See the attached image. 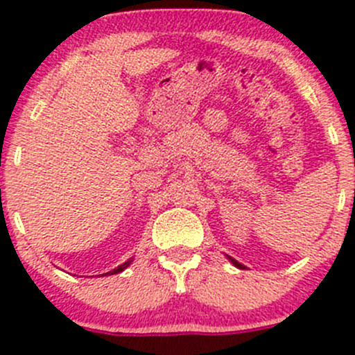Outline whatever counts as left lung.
<instances>
[{"mask_svg":"<svg viewBox=\"0 0 355 355\" xmlns=\"http://www.w3.org/2000/svg\"><path fill=\"white\" fill-rule=\"evenodd\" d=\"M230 259H232V263H234V265L237 266V268H244V265H241V263H239V261H235L234 258H230Z\"/></svg>","mask_w":355,"mask_h":355,"instance_id":"obj_1","label":"left lung"}]
</instances>
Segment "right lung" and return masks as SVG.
<instances>
[{
    "mask_svg": "<svg viewBox=\"0 0 355 355\" xmlns=\"http://www.w3.org/2000/svg\"><path fill=\"white\" fill-rule=\"evenodd\" d=\"M129 265H130V259H129V261H125L123 265H120V266H118V268L111 270V272H107V273H110V275H113V273H120L121 270H125V268H127V266H129Z\"/></svg>",
    "mask_w": 355,
    "mask_h": 355,
    "instance_id": "right-lung-1",
    "label": "right lung"
}]
</instances>
